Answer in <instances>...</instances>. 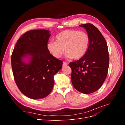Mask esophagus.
<instances>
[{"label":"esophagus","instance_id":"34e87169","mask_svg":"<svg viewBox=\"0 0 125 125\" xmlns=\"http://www.w3.org/2000/svg\"><path fill=\"white\" fill-rule=\"evenodd\" d=\"M68 65V63L66 62H63V66H67Z\"/></svg>","mask_w":125,"mask_h":125}]
</instances>
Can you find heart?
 Instances as JSON below:
<instances>
[{
	"label": "heart",
	"mask_w": 125,
	"mask_h": 125,
	"mask_svg": "<svg viewBox=\"0 0 125 125\" xmlns=\"http://www.w3.org/2000/svg\"><path fill=\"white\" fill-rule=\"evenodd\" d=\"M89 42L90 38L85 32L67 30L57 34L56 41L50 42L47 48L56 58H60L65 50L67 58L78 59L85 54Z\"/></svg>",
	"instance_id": "b5f03b06"
}]
</instances>
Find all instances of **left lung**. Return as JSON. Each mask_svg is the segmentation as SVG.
<instances>
[{
  "mask_svg": "<svg viewBox=\"0 0 125 125\" xmlns=\"http://www.w3.org/2000/svg\"><path fill=\"white\" fill-rule=\"evenodd\" d=\"M79 26L85 29L90 42L84 56L69 65L72 69L74 87L83 94H90L97 91L106 78L109 63L108 49L103 35L94 25Z\"/></svg>",
  "mask_w": 125,
  "mask_h": 125,
  "instance_id": "left-lung-1",
  "label": "left lung"
}]
</instances>
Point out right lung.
<instances>
[{"mask_svg": "<svg viewBox=\"0 0 125 125\" xmlns=\"http://www.w3.org/2000/svg\"><path fill=\"white\" fill-rule=\"evenodd\" d=\"M46 30L26 32L17 42L11 56L15 83L21 92L31 99L47 96L54 85V76L62 68L63 62L51 54L47 48L50 36ZM30 56L26 63L24 57Z\"/></svg>", "mask_w": 125, "mask_h": 125, "instance_id": "add662e5", "label": "right lung"}]
</instances>
